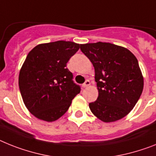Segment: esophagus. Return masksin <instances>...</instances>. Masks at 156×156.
Instances as JSON below:
<instances>
[{
	"instance_id": "obj_1",
	"label": "esophagus",
	"mask_w": 156,
	"mask_h": 156,
	"mask_svg": "<svg viewBox=\"0 0 156 156\" xmlns=\"http://www.w3.org/2000/svg\"><path fill=\"white\" fill-rule=\"evenodd\" d=\"M90 82L89 80H86V82H84V83H83V84H82V87H83V88H86V87H88L89 86H90Z\"/></svg>"
}]
</instances>
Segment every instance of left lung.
I'll return each mask as SVG.
<instances>
[{
    "instance_id": "8db88e82",
    "label": "left lung",
    "mask_w": 156,
    "mask_h": 156,
    "mask_svg": "<svg viewBox=\"0 0 156 156\" xmlns=\"http://www.w3.org/2000/svg\"><path fill=\"white\" fill-rule=\"evenodd\" d=\"M81 51L95 70L97 101L89 104L104 122L125 117L134 108L144 89V78L136 56L127 48L110 43L82 44Z\"/></svg>"
}]
</instances>
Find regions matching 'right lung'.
Listing matches in <instances>:
<instances>
[{
  "mask_svg": "<svg viewBox=\"0 0 156 156\" xmlns=\"http://www.w3.org/2000/svg\"><path fill=\"white\" fill-rule=\"evenodd\" d=\"M80 46L63 40L39 44L26 57L19 74L20 91L25 106L38 119L58 120L80 93L66 68Z\"/></svg>",
  "mask_w": 156,
  "mask_h": 156,
  "instance_id": "right-lung-1",
  "label": "right lung"
}]
</instances>
